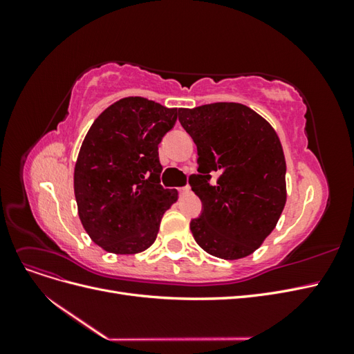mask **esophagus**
Segmentation results:
<instances>
[{"label":"esophagus","instance_id":"obj_1","mask_svg":"<svg viewBox=\"0 0 354 354\" xmlns=\"http://www.w3.org/2000/svg\"><path fill=\"white\" fill-rule=\"evenodd\" d=\"M178 192H180L181 195H186V194H189V192H190V187L189 186H183V187L178 189Z\"/></svg>","mask_w":354,"mask_h":354}]
</instances>
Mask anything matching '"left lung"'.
Listing matches in <instances>:
<instances>
[{
	"mask_svg": "<svg viewBox=\"0 0 354 354\" xmlns=\"http://www.w3.org/2000/svg\"><path fill=\"white\" fill-rule=\"evenodd\" d=\"M198 149V174L189 177L202 202L190 230L203 251L224 260L252 254L274 229L286 202V164L276 131L241 103L178 109ZM218 174L216 184L210 177Z\"/></svg>",
	"mask_w": 354,
	"mask_h": 354,
	"instance_id": "left-lung-1",
	"label": "left lung"
}]
</instances>
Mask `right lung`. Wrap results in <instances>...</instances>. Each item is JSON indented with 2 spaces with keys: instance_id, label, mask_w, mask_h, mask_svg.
<instances>
[{
  "instance_id": "add662e5",
  "label": "right lung",
  "mask_w": 354,
  "mask_h": 354,
  "mask_svg": "<svg viewBox=\"0 0 354 354\" xmlns=\"http://www.w3.org/2000/svg\"><path fill=\"white\" fill-rule=\"evenodd\" d=\"M177 108L145 97L111 104L93 122L75 164L73 189L85 232L104 251L137 254L151 246L176 189L160 186L158 146Z\"/></svg>"
}]
</instances>
